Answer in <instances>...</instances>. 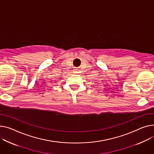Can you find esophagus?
<instances>
[{"instance_id": "obj_1", "label": "esophagus", "mask_w": 154, "mask_h": 154, "mask_svg": "<svg viewBox=\"0 0 154 154\" xmlns=\"http://www.w3.org/2000/svg\"><path fill=\"white\" fill-rule=\"evenodd\" d=\"M74 72L75 73H78V72H79V70L78 69H74Z\"/></svg>"}]
</instances>
